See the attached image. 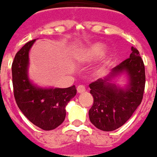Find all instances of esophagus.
<instances>
[{
    "label": "esophagus",
    "mask_w": 157,
    "mask_h": 157,
    "mask_svg": "<svg viewBox=\"0 0 157 157\" xmlns=\"http://www.w3.org/2000/svg\"><path fill=\"white\" fill-rule=\"evenodd\" d=\"M85 90H86V89H85V87H84L83 85H79L78 87H77V92H78L79 94L80 93H83V92H85Z\"/></svg>",
    "instance_id": "34e87169"
}]
</instances>
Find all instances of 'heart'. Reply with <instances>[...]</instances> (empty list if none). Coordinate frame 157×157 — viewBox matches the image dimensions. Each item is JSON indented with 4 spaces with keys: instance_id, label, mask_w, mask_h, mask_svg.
<instances>
[{
    "instance_id": "b5f03b06",
    "label": "heart",
    "mask_w": 157,
    "mask_h": 157,
    "mask_svg": "<svg viewBox=\"0 0 157 157\" xmlns=\"http://www.w3.org/2000/svg\"><path fill=\"white\" fill-rule=\"evenodd\" d=\"M106 50V47L101 43H96L91 45L87 49L79 52L77 54V59L82 62H90L98 59Z\"/></svg>"
}]
</instances>
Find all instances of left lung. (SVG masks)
Listing matches in <instances>:
<instances>
[{
  "label": "left lung",
  "mask_w": 157,
  "mask_h": 157,
  "mask_svg": "<svg viewBox=\"0 0 157 157\" xmlns=\"http://www.w3.org/2000/svg\"><path fill=\"white\" fill-rule=\"evenodd\" d=\"M129 58L112 68L105 78L89 84L93 106L89 110L91 123L101 130L113 131L127 122L143 100L145 87V68L136 48L131 47ZM124 75L126 84L115 83Z\"/></svg>",
  "instance_id": "1"
}]
</instances>
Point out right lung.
<instances>
[{
	"label": "right lung",
	"mask_w": 157,
	"mask_h": 157,
	"mask_svg": "<svg viewBox=\"0 0 157 157\" xmlns=\"http://www.w3.org/2000/svg\"><path fill=\"white\" fill-rule=\"evenodd\" d=\"M35 40L27 42L14 56L12 78L15 101L30 122L43 130H52L62 124L66 106L76 95L74 85L69 88H43L29 76V50Z\"/></svg>",
	"instance_id": "obj_1"
}]
</instances>
